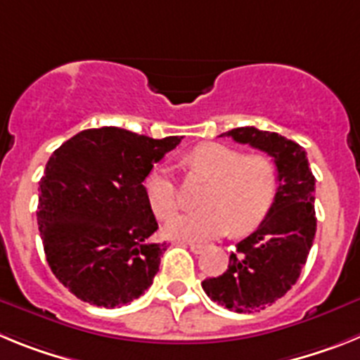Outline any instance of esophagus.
Listing matches in <instances>:
<instances>
[{
    "label": "esophagus",
    "instance_id": "esophagus-1",
    "mask_svg": "<svg viewBox=\"0 0 360 360\" xmlns=\"http://www.w3.org/2000/svg\"><path fill=\"white\" fill-rule=\"evenodd\" d=\"M180 243L187 245V247H189L191 252H193V254H202L203 249H205V247H203L202 243H187V241H180Z\"/></svg>",
    "mask_w": 360,
    "mask_h": 360
}]
</instances>
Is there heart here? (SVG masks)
<instances>
[{
    "instance_id": "heart-1",
    "label": "heart",
    "mask_w": 360,
    "mask_h": 360,
    "mask_svg": "<svg viewBox=\"0 0 360 360\" xmlns=\"http://www.w3.org/2000/svg\"><path fill=\"white\" fill-rule=\"evenodd\" d=\"M191 174L211 182L202 196L203 209L171 218L165 234L174 240L205 241L232 234H247L262 225L274 205L278 173L265 155H245L231 146L207 142L189 153ZM149 205L158 218H169L180 207L178 186L167 169L151 171L146 178Z\"/></svg>"
}]
</instances>
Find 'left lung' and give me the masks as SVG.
<instances>
[{"instance_id": "obj_1", "label": "left lung", "mask_w": 360, "mask_h": 360, "mask_svg": "<svg viewBox=\"0 0 360 360\" xmlns=\"http://www.w3.org/2000/svg\"><path fill=\"white\" fill-rule=\"evenodd\" d=\"M224 135L265 151L278 169L279 186L269 216L236 245L224 274L202 283L212 301L238 314H250L287 294L307 263L317 227L316 178L307 151L278 133L245 126Z\"/></svg>"}]
</instances>
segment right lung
I'll list each match as a JSON object with an SVG mask.
<instances>
[{
    "instance_id": "1",
    "label": "right lung",
    "mask_w": 360,
    "mask_h": 360,
    "mask_svg": "<svg viewBox=\"0 0 360 360\" xmlns=\"http://www.w3.org/2000/svg\"><path fill=\"white\" fill-rule=\"evenodd\" d=\"M180 136L149 139L104 126L53 151L39 182L37 225L53 276L84 303L115 308L141 297L165 243L144 180Z\"/></svg>"
}]
</instances>
